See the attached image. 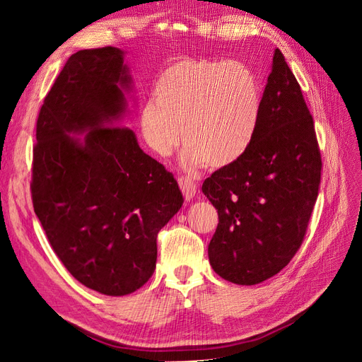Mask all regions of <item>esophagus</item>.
I'll return each instance as SVG.
<instances>
[{
	"label": "esophagus",
	"mask_w": 362,
	"mask_h": 362,
	"mask_svg": "<svg viewBox=\"0 0 362 362\" xmlns=\"http://www.w3.org/2000/svg\"><path fill=\"white\" fill-rule=\"evenodd\" d=\"M178 184H180V189L184 193V198L185 201H190L193 199L196 193H198V184H196L192 178L189 177H181L178 178Z\"/></svg>",
	"instance_id": "1"
}]
</instances>
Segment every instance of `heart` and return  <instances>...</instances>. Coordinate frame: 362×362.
I'll list each match as a JSON object with an SVG mask.
<instances>
[{
  "instance_id": "heart-1",
  "label": "heart",
  "mask_w": 362,
  "mask_h": 362,
  "mask_svg": "<svg viewBox=\"0 0 362 362\" xmlns=\"http://www.w3.org/2000/svg\"><path fill=\"white\" fill-rule=\"evenodd\" d=\"M262 107L257 74L242 62L180 59L154 86L140 112L148 146L166 157L180 144L192 166L223 169L242 158L255 139Z\"/></svg>"
}]
</instances>
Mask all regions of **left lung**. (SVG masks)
<instances>
[{"mask_svg": "<svg viewBox=\"0 0 362 362\" xmlns=\"http://www.w3.org/2000/svg\"><path fill=\"white\" fill-rule=\"evenodd\" d=\"M322 157L300 86L275 49L254 141L216 170L202 193L217 210L213 270L238 286L276 275L299 250L317 201Z\"/></svg>", "mask_w": 362, "mask_h": 362, "instance_id": "8db88e82", "label": "left lung"}]
</instances>
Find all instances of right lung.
Returning a JSON list of instances; mask_svg holds the SVG:
<instances>
[{"label":"right lung","mask_w":362,"mask_h":362,"mask_svg":"<svg viewBox=\"0 0 362 362\" xmlns=\"http://www.w3.org/2000/svg\"><path fill=\"white\" fill-rule=\"evenodd\" d=\"M125 92L124 51L72 54L43 101L33 148L31 199L51 247L76 281L107 296L148 282L160 229L184 202L173 175L120 122Z\"/></svg>","instance_id":"1"}]
</instances>
